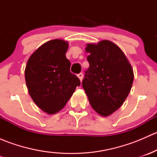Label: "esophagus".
<instances>
[{
    "label": "esophagus",
    "instance_id": "34e87169",
    "mask_svg": "<svg viewBox=\"0 0 157 157\" xmlns=\"http://www.w3.org/2000/svg\"><path fill=\"white\" fill-rule=\"evenodd\" d=\"M77 77H78V78L80 79V81H82V80H83V74H82V73H80V74H77Z\"/></svg>",
    "mask_w": 157,
    "mask_h": 157
}]
</instances>
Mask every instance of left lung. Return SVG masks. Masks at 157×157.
<instances>
[{
    "label": "left lung",
    "instance_id": "left-lung-1",
    "mask_svg": "<svg viewBox=\"0 0 157 157\" xmlns=\"http://www.w3.org/2000/svg\"><path fill=\"white\" fill-rule=\"evenodd\" d=\"M90 67L83 87L93 109L101 116L112 115L124 103L131 91L134 72L121 48L109 40L86 44Z\"/></svg>",
    "mask_w": 157,
    "mask_h": 157
}]
</instances>
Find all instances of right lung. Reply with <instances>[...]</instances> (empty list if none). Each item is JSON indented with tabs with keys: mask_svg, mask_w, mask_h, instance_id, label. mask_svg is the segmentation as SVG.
Returning <instances> with one entry per match:
<instances>
[{
	"mask_svg": "<svg viewBox=\"0 0 157 157\" xmlns=\"http://www.w3.org/2000/svg\"><path fill=\"white\" fill-rule=\"evenodd\" d=\"M68 42L53 39L36 49L25 69L26 86L33 102L48 115L61 110L80 85L78 77L70 72L66 58Z\"/></svg>",
	"mask_w": 157,
	"mask_h": 157,
	"instance_id": "1",
	"label": "right lung"
}]
</instances>
